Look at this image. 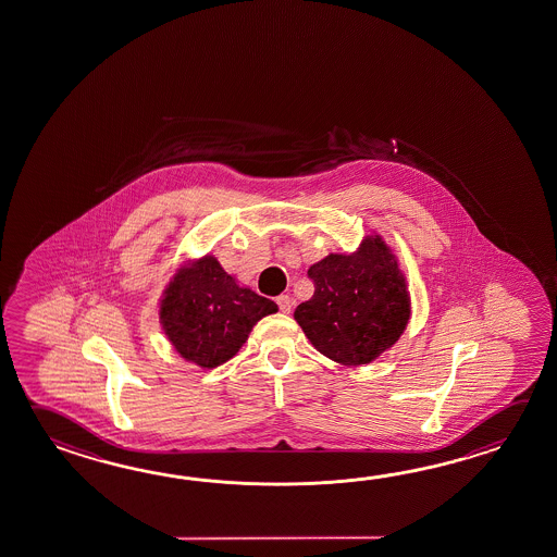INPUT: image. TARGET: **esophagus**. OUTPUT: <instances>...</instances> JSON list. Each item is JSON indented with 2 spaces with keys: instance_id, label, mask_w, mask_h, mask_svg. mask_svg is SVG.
<instances>
[{
  "instance_id": "esophagus-1",
  "label": "esophagus",
  "mask_w": 557,
  "mask_h": 557,
  "mask_svg": "<svg viewBox=\"0 0 557 557\" xmlns=\"http://www.w3.org/2000/svg\"><path fill=\"white\" fill-rule=\"evenodd\" d=\"M275 301L280 305V311H282V313H292L294 301H292V297H289V295H280Z\"/></svg>"
}]
</instances>
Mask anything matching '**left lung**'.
<instances>
[{
	"label": "left lung",
	"mask_w": 557,
	"mask_h": 557,
	"mask_svg": "<svg viewBox=\"0 0 557 557\" xmlns=\"http://www.w3.org/2000/svg\"><path fill=\"white\" fill-rule=\"evenodd\" d=\"M307 275L315 294L297 305L294 317L326 358L345 367L370 364L406 331L410 292L382 236H367L357 252L329 253Z\"/></svg>",
	"instance_id": "8db88e82"
}]
</instances>
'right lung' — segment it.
Returning a JSON list of instances; mask_svg holds the SVG:
<instances>
[{"label":"right lung","mask_w":557,"mask_h":557,"mask_svg":"<svg viewBox=\"0 0 557 557\" xmlns=\"http://www.w3.org/2000/svg\"><path fill=\"white\" fill-rule=\"evenodd\" d=\"M277 311L222 270L214 256L185 263L171 277L159 304V321L178 355L200 368L231 360L252 326Z\"/></svg>","instance_id":"add662e5"}]
</instances>
